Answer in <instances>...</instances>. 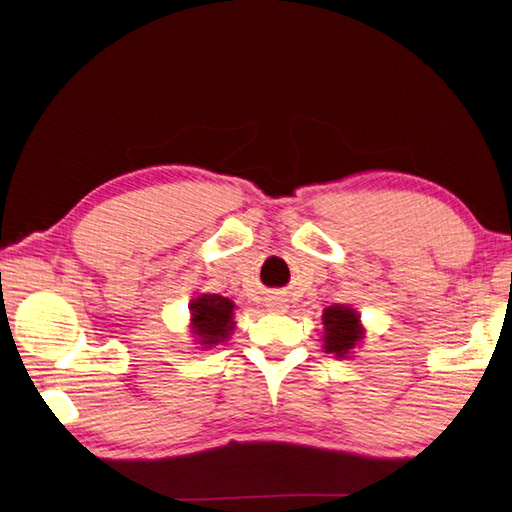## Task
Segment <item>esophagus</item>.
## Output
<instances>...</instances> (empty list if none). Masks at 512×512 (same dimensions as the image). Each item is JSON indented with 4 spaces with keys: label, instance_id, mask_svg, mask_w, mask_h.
<instances>
[{
    "label": "esophagus",
    "instance_id": "1",
    "mask_svg": "<svg viewBox=\"0 0 512 512\" xmlns=\"http://www.w3.org/2000/svg\"><path fill=\"white\" fill-rule=\"evenodd\" d=\"M266 308L270 310V313H286V308H288V304H286V299L284 297H268L266 299Z\"/></svg>",
    "mask_w": 512,
    "mask_h": 512
}]
</instances>
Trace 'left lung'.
Instances as JSON below:
<instances>
[{
	"mask_svg": "<svg viewBox=\"0 0 512 512\" xmlns=\"http://www.w3.org/2000/svg\"><path fill=\"white\" fill-rule=\"evenodd\" d=\"M324 324V350L337 359H350L355 348L362 344L366 328L362 324V315L353 306L333 304L324 308L322 313Z\"/></svg>",
	"mask_w": 512,
	"mask_h": 512,
	"instance_id": "1",
	"label": "left lung"
}]
</instances>
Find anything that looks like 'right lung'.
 <instances>
[{
  "label": "right lung",
  "mask_w": 512,
  "mask_h": 512,
  "mask_svg": "<svg viewBox=\"0 0 512 512\" xmlns=\"http://www.w3.org/2000/svg\"><path fill=\"white\" fill-rule=\"evenodd\" d=\"M235 302L215 293H199L190 299L188 328L197 348L208 350L224 344L235 330Z\"/></svg>",
  "instance_id": "add662e5"
}]
</instances>
